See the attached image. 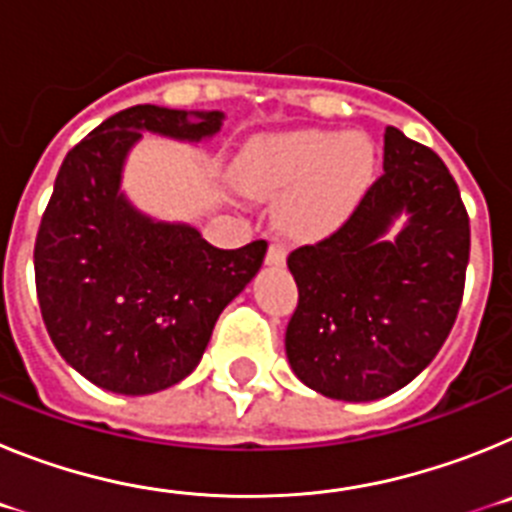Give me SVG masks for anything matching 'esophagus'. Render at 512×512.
I'll use <instances>...</instances> for the list:
<instances>
[{
	"instance_id": "34e87169",
	"label": "esophagus",
	"mask_w": 512,
	"mask_h": 512,
	"mask_svg": "<svg viewBox=\"0 0 512 512\" xmlns=\"http://www.w3.org/2000/svg\"><path fill=\"white\" fill-rule=\"evenodd\" d=\"M287 261V246L284 243H271L266 251V264L269 266H282Z\"/></svg>"
}]
</instances>
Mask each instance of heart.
Here are the masks:
<instances>
[{"instance_id": "obj_1", "label": "heart", "mask_w": 512, "mask_h": 512, "mask_svg": "<svg viewBox=\"0 0 512 512\" xmlns=\"http://www.w3.org/2000/svg\"><path fill=\"white\" fill-rule=\"evenodd\" d=\"M372 171V146L359 133L295 130L266 135L241 151L233 182L253 197H284L279 217L292 233L318 235L354 207Z\"/></svg>"}]
</instances>
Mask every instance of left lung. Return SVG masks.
Listing matches in <instances>:
<instances>
[{
    "instance_id": "obj_1",
    "label": "left lung",
    "mask_w": 512,
    "mask_h": 512,
    "mask_svg": "<svg viewBox=\"0 0 512 512\" xmlns=\"http://www.w3.org/2000/svg\"><path fill=\"white\" fill-rule=\"evenodd\" d=\"M382 169L336 233L287 259L300 289L284 336L289 366L333 400L372 402L413 382L464 295L469 217L454 176L397 128L384 130Z\"/></svg>"
}]
</instances>
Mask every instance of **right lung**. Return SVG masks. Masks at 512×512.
<instances>
[{
	"instance_id": "right-lung-1",
	"label": "right lung",
	"mask_w": 512,
	"mask_h": 512,
	"mask_svg": "<svg viewBox=\"0 0 512 512\" xmlns=\"http://www.w3.org/2000/svg\"><path fill=\"white\" fill-rule=\"evenodd\" d=\"M223 117L135 104L63 158L35 238V287L58 354L102 390L153 395L189 377L220 312L264 264L266 241L223 251L120 189L143 133L200 143Z\"/></svg>"
}]
</instances>
